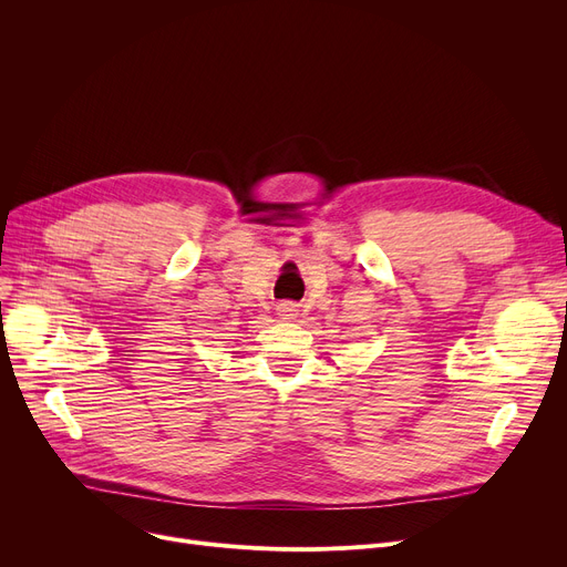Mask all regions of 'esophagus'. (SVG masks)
<instances>
[{"label":"esophagus","instance_id":"esophagus-1","mask_svg":"<svg viewBox=\"0 0 567 567\" xmlns=\"http://www.w3.org/2000/svg\"><path fill=\"white\" fill-rule=\"evenodd\" d=\"M276 310H278V317H280V319H296V317H299V306L289 303V301H287V303H280Z\"/></svg>","mask_w":567,"mask_h":567}]
</instances>
